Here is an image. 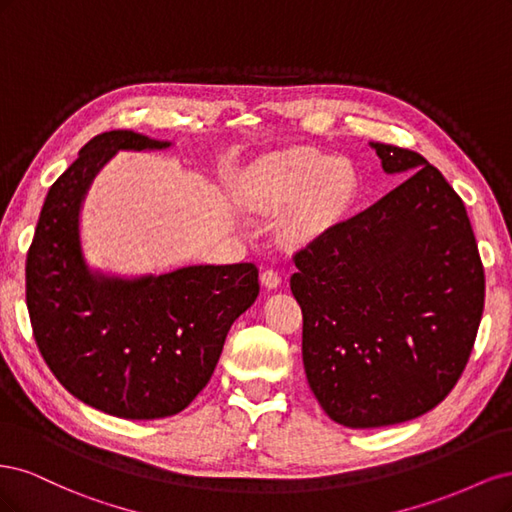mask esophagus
Returning a JSON list of instances; mask_svg holds the SVG:
<instances>
[{
  "label": "esophagus",
  "mask_w": 512,
  "mask_h": 512,
  "mask_svg": "<svg viewBox=\"0 0 512 512\" xmlns=\"http://www.w3.org/2000/svg\"><path fill=\"white\" fill-rule=\"evenodd\" d=\"M260 282L265 284L267 288H277L282 284V277H280V273H277L275 269H265L260 273Z\"/></svg>",
  "instance_id": "1"
}]
</instances>
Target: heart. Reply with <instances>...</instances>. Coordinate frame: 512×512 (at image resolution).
Segmentation results:
<instances>
[{"instance_id": "obj_1", "label": "heart", "mask_w": 512, "mask_h": 512, "mask_svg": "<svg viewBox=\"0 0 512 512\" xmlns=\"http://www.w3.org/2000/svg\"><path fill=\"white\" fill-rule=\"evenodd\" d=\"M359 175L350 160L294 147L256 166L245 179V198L262 213H286L282 237L312 243L327 235L352 207Z\"/></svg>"}]
</instances>
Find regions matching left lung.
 <instances>
[{"instance_id": "left-lung-1", "label": "left lung", "mask_w": 512, "mask_h": 512, "mask_svg": "<svg viewBox=\"0 0 512 512\" xmlns=\"http://www.w3.org/2000/svg\"><path fill=\"white\" fill-rule=\"evenodd\" d=\"M369 145L384 173L410 177L309 243L290 277L309 389L352 429L436 408L470 359L485 305L463 200L416 151Z\"/></svg>"}]
</instances>
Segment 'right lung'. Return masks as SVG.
Segmentation results:
<instances>
[{"label": "right lung", "mask_w": 512, "mask_h": 512, "mask_svg": "<svg viewBox=\"0 0 512 512\" xmlns=\"http://www.w3.org/2000/svg\"><path fill=\"white\" fill-rule=\"evenodd\" d=\"M170 145L132 130L91 138L51 185L27 252V309L46 365L83 404L132 421L192 404L260 292L252 262L134 277L87 265L81 209L91 181L117 151Z\"/></svg>", "instance_id": "1"}]
</instances>
